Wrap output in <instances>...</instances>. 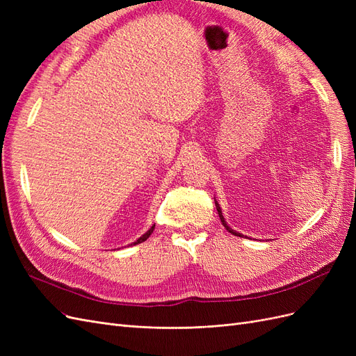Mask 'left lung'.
Here are the masks:
<instances>
[{
    "label": "left lung",
    "instance_id": "1",
    "mask_svg": "<svg viewBox=\"0 0 356 356\" xmlns=\"http://www.w3.org/2000/svg\"><path fill=\"white\" fill-rule=\"evenodd\" d=\"M215 200V199H213ZM215 208H217V211H218V215H220V220H221V222H222V225L225 227V230L227 232H230L232 234H234V236H239V238H246V236H243L242 233H238L236 230H233L230 225L227 224V221H225V218H224V215H222V211H221V207H220V203L215 200Z\"/></svg>",
    "mask_w": 356,
    "mask_h": 356
}]
</instances>
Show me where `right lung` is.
<instances>
[{
	"label": "right lung",
	"instance_id": "right-lung-1",
	"mask_svg": "<svg viewBox=\"0 0 356 356\" xmlns=\"http://www.w3.org/2000/svg\"><path fill=\"white\" fill-rule=\"evenodd\" d=\"M154 227H156V224H153V225H152V227H149V229H148V230H147V232H145V233H144V234L141 236V238H139V239H136L135 242H132V243H131V246H132V245H138V243H141V242L147 241V239L149 238V236H152V233H153Z\"/></svg>",
	"mask_w": 356,
	"mask_h": 356
}]
</instances>
